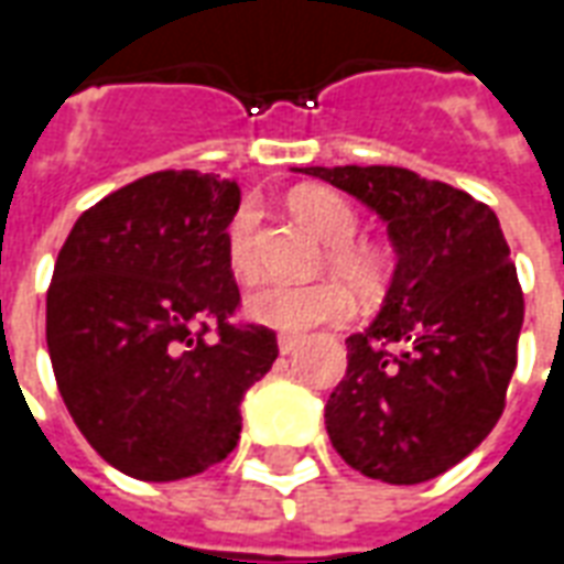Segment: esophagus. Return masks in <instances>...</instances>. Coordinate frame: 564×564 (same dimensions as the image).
Segmentation results:
<instances>
[{
	"mask_svg": "<svg viewBox=\"0 0 564 564\" xmlns=\"http://www.w3.org/2000/svg\"><path fill=\"white\" fill-rule=\"evenodd\" d=\"M299 347V335H278V350L283 356H290Z\"/></svg>",
	"mask_w": 564,
	"mask_h": 564,
	"instance_id": "obj_1",
	"label": "esophagus"
}]
</instances>
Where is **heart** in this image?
Listing matches in <instances>:
<instances>
[{
	"instance_id": "b5f03b06",
	"label": "heart",
	"mask_w": 564,
	"mask_h": 564,
	"mask_svg": "<svg viewBox=\"0 0 564 564\" xmlns=\"http://www.w3.org/2000/svg\"><path fill=\"white\" fill-rule=\"evenodd\" d=\"M290 208L299 220L305 223L311 232H317L319 241H326V262L329 269L347 282L359 299L378 295L383 283V265L366 245L350 241L359 226L356 210L319 186L295 189L290 198ZM257 205L245 202L235 210L229 229H226V253L229 265L238 278H250L257 271ZM350 311V293L338 281H314V283H259L245 299V314L265 329L295 335L307 332L323 323H335Z\"/></svg>"
}]
</instances>
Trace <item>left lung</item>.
Instances as JSON below:
<instances>
[{"mask_svg":"<svg viewBox=\"0 0 564 564\" xmlns=\"http://www.w3.org/2000/svg\"><path fill=\"white\" fill-rule=\"evenodd\" d=\"M387 223L395 269L378 317L347 338L326 432L350 468L414 486L453 468L505 411L522 290L496 210L399 165H307Z\"/></svg>","mask_w":564,"mask_h":564,"instance_id":"obj_1","label":"left lung"}]
</instances>
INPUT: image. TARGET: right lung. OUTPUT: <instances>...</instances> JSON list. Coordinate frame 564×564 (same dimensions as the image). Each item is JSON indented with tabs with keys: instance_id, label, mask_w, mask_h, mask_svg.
Wrapping results in <instances>:
<instances>
[{
	"instance_id": "right-lung-1",
	"label": "right lung",
	"mask_w": 564,
	"mask_h": 564,
	"mask_svg": "<svg viewBox=\"0 0 564 564\" xmlns=\"http://www.w3.org/2000/svg\"><path fill=\"white\" fill-rule=\"evenodd\" d=\"M235 181L156 172L72 226L47 290V354L68 414L117 471L165 484L208 471L241 435V399L278 359L241 302L226 229ZM215 329L217 339H205Z\"/></svg>"
}]
</instances>
